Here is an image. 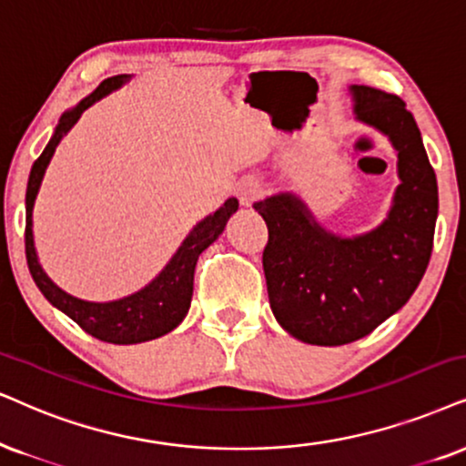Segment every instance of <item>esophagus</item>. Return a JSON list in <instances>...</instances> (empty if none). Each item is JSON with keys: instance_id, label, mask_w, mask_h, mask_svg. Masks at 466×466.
Instances as JSON below:
<instances>
[{"instance_id": "obj_1", "label": "esophagus", "mask_w": 466, "mask_h": 466, "mask_svg": "<svg viewBox=\"0 0 466 466\" xmlns=\"http://www.w3.org/2000/svg\"><path fill=\"white\" fill-rule=\"evenodd\" d=\"M237 193H238L240 202H243L245 206H249L264 193V182L260 178H256V176H247V178L238 182Z\"/></svg>"}]
</instances>
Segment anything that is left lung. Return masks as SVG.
Segmentation results:
<instances>
[{"label": "left lung", "mask_w": 466, "mask_h": 466, "mask_svg": "<svg viewBox=\"0 0 466 466\" xmlns=\"http://www.w3.org/2000/svg\"><path fill=\"white\" fill-rule=\"evenodd\" d=\"M355 116L387 135L398 152L400 185L385 221L346 238L327 232L292 193L253 208L268 228L262 253L270 309L292 338L341 346L372 333L420 286L439 215L437 176L402 98L350 86Z\"/></svg>", "instance_id": "8db88e82"}]
</instances>
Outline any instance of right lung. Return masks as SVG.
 <instances>
[{"mask_svg":"<svg viewBox=\"0 0 466 466\" xmlns=\"http://www.w3.org/2000/svg\"><path fill=\"white\" fill-rule=\"evenodd\" d=\"M128 79H131V75L109 76V79H105L76 107L64 111L56 131H53V137L43 150V155L32 165L25 193V256L29 273H32L34 281H36L38 290L45 294V299L53 308L64 311L86 333H90L92 338L101 341H109V344H139V341H150L174 331L180 325L191 305L193 273H196L199 253L219 238L229 217L238 210L237 198L226 199V204L217 213L208 215L191 229L189 237L182 240L178 251L172 256V260L165 264V268L148 286H144L135 294H128L125 299L107 303H92L84 301V299H76L73 294L64 292L62 288L53 284L49 275L40 267L32 232V210L34 202H36L40 182L45 178L46 165H49L57 144L76 125L81 114L87 107H92L96 101H101L103 96H107L109 92L125 86Z\"/></svg>","mask_w":466,"mask_h":466,"instance_id":"right-lung-1","label":"right lung"}]
</instances>
